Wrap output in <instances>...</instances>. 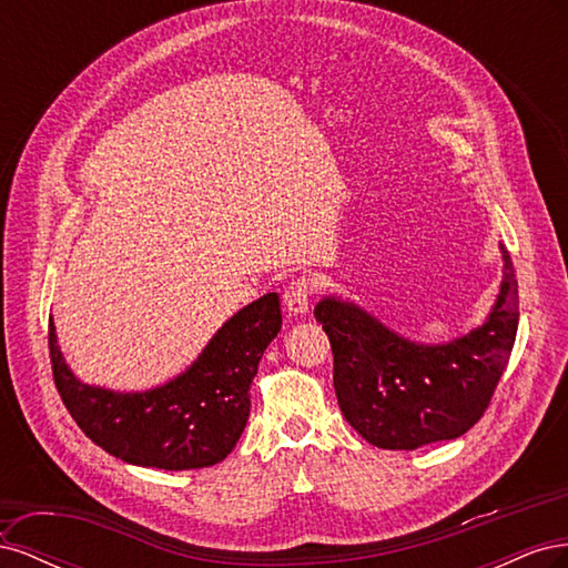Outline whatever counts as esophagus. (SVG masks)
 <instances>
[{
  "instance_id": "esophagus-1",
  "label": "esophagus",
  "mask_w": 568,
  "mask_h": 568,
  "mask_svg": "<svg viewBox=\"0 0 568 568\" xmlns=\"http://www.w3.org/2000/svg\"><path fill=\"white\" fill-rule=\"evenodd\" d=\"M315 280L311 277H296L291 282L284 291V303H286V311L294 313V315H303L307 313V307H311V298L315 294Z\"/></svg>"
}]
</instances>
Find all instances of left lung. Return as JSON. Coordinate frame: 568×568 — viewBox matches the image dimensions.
Returning a JSON list of instances; mask_svg holds the SVG:
<instances>
[{"mask_svg":"<svg viewBox=\"0 0 568 568\" xmlns=\"http://www.w3.org/2000/svg\"><path fill=\"white\" fill-rule=\"evenodd\" d=\"M505 274L484 326L443 346H419L359 311L324 298L315 320L329 336L343 417L384 450L453 440L484 417L519 326V284L505 246Z\"/></svg>","mask_w":568,"mask_h":568,"instance_id":"8db88e82","label":"left lung"}]
</instances>
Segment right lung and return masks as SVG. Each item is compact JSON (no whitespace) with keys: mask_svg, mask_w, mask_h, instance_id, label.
Returning <instances> with one entry per match:
<instances>
[{"mask_svg":"<svg viewBox=\"0 0 568 568\" xmlns=\"http://www.w3.org/2000/svg\"><path fill=\"white\" fill-rule=\"evenodd\" d=\"M280 329V296L265 294L225 322L182 376L146 393L80 384L63 363L51 320L49 357L65 409L99 448L140 467L184 471L232 453L251 412L257 363Z\"/></svg>","mask_w":568,"mask_h":568,"instance_id":"obj_1","label":"right lung"}]
</instances>
